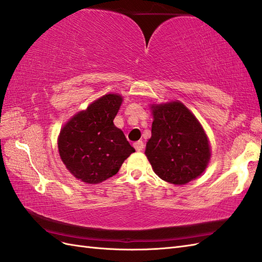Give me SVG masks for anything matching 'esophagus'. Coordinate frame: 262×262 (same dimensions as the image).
<instances>
[{"mask_svg":"<svg viewBox=\"0 0 262 262\" xmlns=\"http://www.w3.org/2000/svg\"><path fill=\"white\" fill-rule=\"evenodd\" d=\"M135 148L137 151H142L143 148H144V144L142 141H138L135 143Z\"/></svg>","mask_w":262,"mask_h":262,"instance_id":"obj_1","label":"esophagus"}]
</instances>
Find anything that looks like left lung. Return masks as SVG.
Instances as JSON below:
<instances>
[{
    "label": "left lung",
    "mask_w": 262,
    "mask_h": 262,
    "mask_svg": "<svg viewBox=\"0 0 262 262\" xmlns=\"http://www.w3.org/2000/svg\"><path fill=\"white\" fill-rule=\"evenodd\" d=\"M154 122L146 156L162 180L184 185L199 177L210 160L204 130L180 102L152 106Z\"/></svg>",
    "instance_id": "obj_1"
}]
</instances>
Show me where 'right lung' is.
I'll list each match as a JSON object with an SVG mask.
<instances>
[{
	"label": "right lung",
	"mask_w": 262,
	"mask_h": 262,
	"mask_svg": "<svg viewBox=\"0 0 262 262\" xmlns=\"http://www.w3.org/2000/svg\"><path fill=\"white\" fill-rule=\"evenodd\" d=\"M121 103L120 95H104L75 115L60 132V158L84 183L97 184L114 176L135 152L124 133L113 123Z\"/></svg>",
	"instance_id": "add662e5"
}]
</instances>
